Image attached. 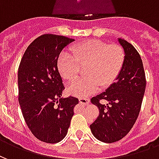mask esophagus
Segmentation results:
<instances>
[{"instance_id": "34e87169", "label": "esophagus", "mask_w": 159, "mask_h": 159, "mask_svg": "<svg viewBox=\"0 0 159 159\" xmlns=\"http://www.w3.org/2000/svg\"><path fill=\"white\" fill-rule=\"evenodd\" d=\"M79 102L81 105H83V106H87L89 104V100L87 99V98H79Z\"/></svg>"}]
</instances>
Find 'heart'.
Returning a JSON list of instances; mask_svg holds the SVG:
<instances>
[{
  "mask_svg": "<svg viewBox=\"0 0 159 159\" xmlns=\"http://www.w3.org/2000/svg\"><path fill=\"white\" fill-rule=\"evenodd\" d=\"M124 62L125 52L122 46L91 39L76 43L69 53L61 54L58 70L64 79L72 83L78 77L80 68L85 66V77L72 83L67 91L73 96L87 97L99 88L110 87L119 76Z\"/></svg>",
  "mask_w": 159,
  "mask_h": 159,
  "instance_id": "obj_1",
  "label": "heart"
}]
</instances>
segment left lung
<instances>
[{
  "label": "left lung",
  "instance_id": "8db88e82",
  "mask_svg": "<svg viewBox=\"0 0 159 159\" xmlns=\"http://www.w3.org/2000/svg\"><path fill=\"white\" fill-rule=\"evenodd\" d=\"M118 41L125 52L123 69L106 92L91 99L100 114L90 129L96 139L106 143L123 139L132 129L140 113L147 83L139 52L124 39ZM103 100L107 104L101 102Z\"/></svg>",
  "mask_w": 159,
  "mask_h": 159
}]
</instances>
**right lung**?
<instances>
[{"label": "right lung", "instance_id": "right-lung-1", "mask_svg": "<svg viewBox=\"0 0 159 159\" xmlns=\"http://www.w3.org/2000/svg\"><path fill=\"white\" fill-rule=\"evenodd\" d=\"M74 39L44 34L27 48L18 71L19 102L31 133L46 143H57L67 134L77 98H61L65 89L58 70L63 48Z\"/></svg>", "mask_w": 159, "mask_h": 159}]
</instances>
